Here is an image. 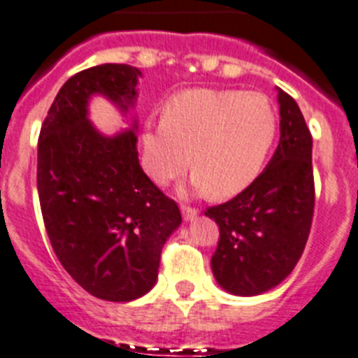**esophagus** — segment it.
<instances>
[{
    "mask_svg": "<svg viewBox=\"0 0 358 358\" xmlns=\"http://www.w3.org/2000/svg\"><path fill=\"white\" fill-rule=\"evenodd\" d=\"M181 212H182V219H185V221H194L195 217L199 215V210L190 208V206H181Z\"/></svg>",
    "mask_w": 358,
    "mask_h": 358,
    "instance_id": "34e87169",
    "label": "esophagus"
}]
</instances>
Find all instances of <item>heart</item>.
Wrapping results in <instances>:
<instances>
[{
	"mask_svg": "<svg viewBox=\"0 0 358 358\" xmlns=\"http://www.w3.org/2000/svg\"><path fill=\"white\" fill-rule=\"evenodd\" d=\"M277 117L257 92L190 88L173 96L161 123L143 128V164L157 185L190 166L192 186L213 197L248 188L273 145Z\"/></svg>",
	"mask_w": 358,
	"mask_h": 358,
	"instance_id": "obj_1",
	"label": "heart"
}]
</instances>
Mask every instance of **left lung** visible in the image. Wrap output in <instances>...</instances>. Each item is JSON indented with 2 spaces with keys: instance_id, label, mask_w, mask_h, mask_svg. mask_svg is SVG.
I'll use <instances>...</instances> for the list:
<instances>
[{
  "instance_id": "8db88e82",
  "label": "left lung",
  "mask_w": 358,
  "mask_h": 358,
  "mask_svg": "<svg viewBox=\"0 0 358 358\" xmlns=\"http://www.w3.org/2000/svg\"><path fill=\"white\" fill-rule=\"evenodd\" d=\"M277 101L280 139L268 166L234 199L204 212L221 234L213 277L239 297L261 295L292 273L313 219L311 134L292 96L277 88Z\"/></svg>"
}]
</instances>
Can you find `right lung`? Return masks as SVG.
Masks as SVG:
<instances>
[{"instance_id":"1","label":"right lung","mask_w":358,"mask_h":358,"mask_svg":"<svg viewBox=\"0 0 358 358\" xmlns=\"http://www.w3.org/2000/svg\"><path fill=\"white\" fill-rule=\"evenodd\" d=\"M141 70L92 66L72 76L48 110L38 143V194L57 259L90 295L143 297L157 280L161 250L181 212L143 172L137 157ZM108 99L129 128L106 136L90 121L92 96Z\"/></svg>"}]
</instances>
